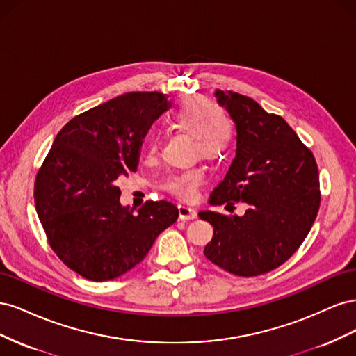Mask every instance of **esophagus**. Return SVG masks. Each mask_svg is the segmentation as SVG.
Returning a JSON list of instances; mask_svg holds the SVG:
<instances>
[{
    "label": "esophagus",
    "instance_id": "esophagus-1",
    "mask_svg": "<svg viewBox=\"0 0 356 356\" xmlns=\"http://www.w3.org/2000/svg\"><path fill=\"white\" fill-rule=\"evenodd\" d=\"M178 212H179V220H195L197 215L195 209L186 207V204H179Z\"/></svg>",
    "mask_w": 356,
    "mask_h": 356
}]
</instances>
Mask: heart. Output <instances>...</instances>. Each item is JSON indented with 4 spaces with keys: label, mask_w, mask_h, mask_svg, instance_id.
Here are the masks:
<instances>
[{
    "label": "heart",
    "mask_w": 356,
    "mask_h": 356,
    "mask_svg": "<svg viewBox=\"0 0 356 356\" xmlns=\"http://www.w3.org/2000/svg\"><path fill=\"white\" fill-rule=\"evenodd\" d=\"M170 126L191 138V157L200 156L204 160L217 161L225 157L234 138V123L229 113L217 104H211L203 96H186L177 108L170 113ZM159 149V141L152 138L148 141V156H154ZM203 181V169L191 166L172 175L166 188L181 199L195 197Z\"/></svg>",
    "instance_id": "b5f03b06"
}]
</instances>
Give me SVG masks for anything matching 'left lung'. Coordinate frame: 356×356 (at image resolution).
<instances>
[{
    "label": "left lung",
    "mask_w": 356,
    "mask_h": 356,
    "mask_svg": "<svg viewBox=\"0 0 356 356\" xmlns=\"http://www.w3.org/2000/svg\"><path fill=\"white\" fill-rule=\"evenodd\" d=\"M236 124V157L209 202L239 215L200 211L213 238L204 257L236 276H258L284 264L303 243L321 203L319 172L310 149L281 115L236 92H215Z\"/></svg>",
    "instance_id": "8db88e82"
}]
</instances>
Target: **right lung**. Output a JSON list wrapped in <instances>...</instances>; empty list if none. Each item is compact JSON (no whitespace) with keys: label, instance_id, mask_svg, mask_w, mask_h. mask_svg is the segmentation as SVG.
Instances as JSON below:
<instances>
[{"label":"right lung","instance_id":"obj_1","mask_svg":"<svg viewBox=\"0 0 356 356\" xmlns=\"http://www.w3.org/2000/svg\"><path fill=\"white\" fill-rule=\"evenodd\" d=\"M160 92H129L75 115L60 129L34 186L38 218L51 250L71 270L111 281L141 263L178 218L170 202L148 200L138 213L115 186L135 172L143 138L166 110Z\"/></svg>","mask_w":356,"mask_h":356}]
</instances>
